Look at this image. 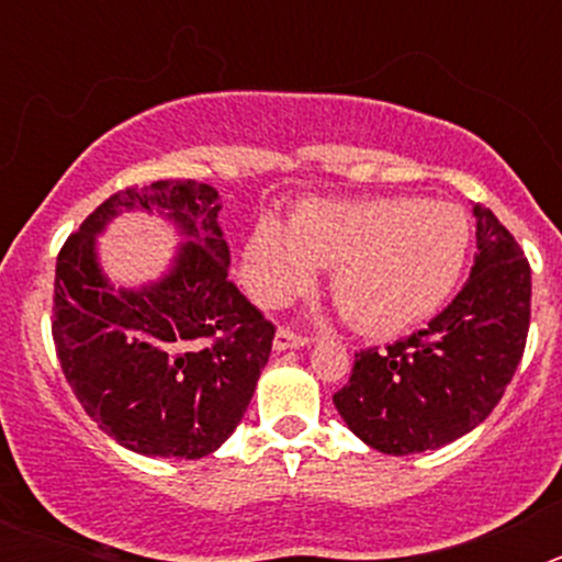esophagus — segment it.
Masks as SVG:
<instances>
[{"label": "esophagus", "instance_id": "1", "mask_svg": "<svg viewBox=\"0 0 562 562\" xmlns=\"http://www.w3.org/2000/svg\"><path fill=\"white\" fill-rule=\"evenodd\" d=\"M276 349H297V346H306L310 342V337L301 335V331H292L286 329V326H281V329L276 331Z\"/></svg>", "mask_w": 562, "mask_h": 562}]
</instances>
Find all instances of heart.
<instances>
[{
    "label": "heart",
    "instance_id": "1",
    "mask_svg": "<svg viewBox=\"0 0 562 562\" xmlns=\"http://www.w3.org/2000/svg\"><path fill=\"white\" fill-rule=\"evenodd\" d=\"M470 225L461 207L414 196L310 202L284 225L258 222L250 278L261 297L304 290L331 270V297L355 329L391 335L419 324L450 295L464 267Z\"/></svg>",
    "mask_w": 562,
    "mask_h": 562
}]
</instances>
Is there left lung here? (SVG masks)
<instances>
[{"label": "left lung", "instance_id": "1", "mask_svg": "<svg viewBox=\"0 0 562 562\" xmlns=\"http://www.w3.org/2000/svg\"><path fill=\"white\" fill-rule=\"evenodd\" d=\"M475 261L428 329L355 355L335 408L380 453L450 445L493 414L526 349L532 270L515 236L475 205Z\"/></svg>", "mask_w": 562, "mask_h": 562}]
</instances>
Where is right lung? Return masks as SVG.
Returning a JSON list of instances; mask_svg holds the SVG:
<instances>
[{"label": "right lung", "mask_w": 562, "mask_h": 562, "mask_svg": "<svg viewBox=\"0 0 562 562\" xmlns=\"http://www.w3.org/2000/svg\"><path fill=\"white\" fill-rule=\"evenodd\" d=\"M132 206H157L192 241L160 285L114 293L94 261V233ZM220 207L216 188L196 180L123 188L58 252V362L98 428L134 453H213L245 416L270 357L276 326L227 278Z\"/></svg>", "instance_id": "obj_1"}]
</instances>
